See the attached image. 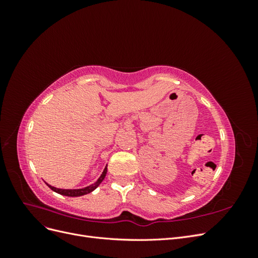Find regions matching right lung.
I'll list each match as a JSON object with an SVG mask.
<instances>
[{
	"instance_id": "obj_1",
	"label": "right lung",
	"mask_w": 258,
	"mask_h": 258,
	"mask_svg": "<svg viewBox=\"0 0 258 258\" xmlns=\"http://www.w3.org/2000/svg\"><path fill=\"white\" fill-rule=\"evenodd\" d=\"M106 172H107V167L104 168L102 174L100 175V177L97 179L96 183H93L87 187H84V188H79V189H61V188H57V187H53L49 184L46 183V185H47L49 188L53 191H56L60 195H63V196H68V197H80V196H84V195H87L89 192H91L92 190H95L97 187L101 184V182L103 181L105 175H106Z\"/></svg>"
}]
</instances>
